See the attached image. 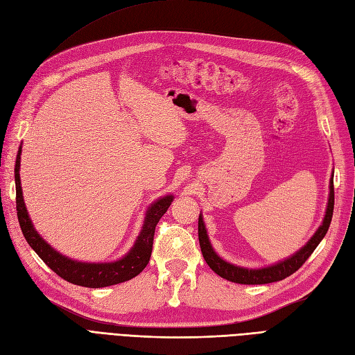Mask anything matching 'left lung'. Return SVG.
Segmentation results:
<instances>
[{
	"label": "left lung",
	"instance_id": "left-lung-1",
	"mask_svg": "<svg viewBox=\"0 0 355 355\" xmlns=\"http://www.w3.org/2000/svg\"><path fill=\"white\" fill-rule=\"evenodd\" d=\"M329 189H330L329 201H327V207H326V214H324L323 223L320 225L318 230L315 231V234L309 239V241L304 247H300V249L295 254L287 257V259L277 262L271 266L257 268V270H250V268L237 266V265L223 261L222 257L213 250V247H211L210 240H209V235H207L206 225H204L202 216L200 213V218H198V240H200V247H201V253H202L204 261L207 262V265L219 277L225 278V280H228V282H232V283H239V284H268V283L284 280L286 277L296 272L299 268L305 263V261L308 259L311 254H313V252L315 250V247L320 244V241L323 240L324 235L327 234V230H329L330 222H331V216H333V206H335L333 175L330 178Z\"/></svg>",
	"mask_w": 355,
	"mask_h": 355
}]
</instances>
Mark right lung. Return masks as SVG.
<instances>
[{"label":"right lung","instance_id":"obj_1","mask_svg":"<svg viewBox=\"0 0 355 355\" xmlns=\"http://www.w3.org/2000/svg\"><path fill=\"white\" fill-rule=\"evenodd\" d=\"M20 153H22V146H20L17 151L15 166L16 210L19 225L28 244L35 250V253L41 257L42 262H44L50 270L55 271L59 277L63 278V280L90 288H99L124 283L127 280H132L133 277L141 274L145 270L153 252L155 227L161 216H163L170 207L171 201H173V196H166L163 198H159L148 207L141 234L137 235L130 252L123 256L121 259H118L115 262L102 263L78 262L69 259L68 256H63L58 250L53 249L47 241L42 240L41 235L35 231L34 225H32L24 201L22 187H20Z\"/></svg>","mask_w":355,"mask_h":355}]
</instances>
